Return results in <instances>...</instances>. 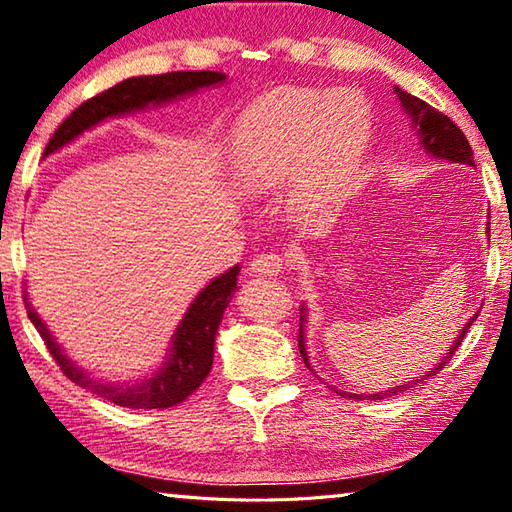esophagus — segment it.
I'll return each instance as SVG.
<instances>
[{
	"mask_svg": "<svg viewBox=\"0 0 512 512\" xmlns=\"http://www.w3.org/2000/svg\"><path fill=\"white\" fill-rule=\"evenodd\" d=\"M284 259L277 253H262L250 262V271L257 275H277L282 273Z\"/></svg>",
	"mask_w": 512,
	"mask_h": 512,
	"instance_id": "obj_1",
	"label": "esophagus"
}]
</instances>
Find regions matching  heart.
Wrapping results in <instances>:
<instances>
[{
    "label": "heart",
    "instance_id": "1",
    "mask_svg": "<svg viewBox=\"0 0 512 512\" xmlns=\"http://www.w3.org/2000/svg\"><path fill=\"white\" fill-rule=\"evenodd\" d=\"M370 137V112L357 94L325 97L309 90H282L241 117L232 162L241 180L277 185L314 169L311 185L332 192L352 176Z\"/></svg>",
    "mask_w": 512,
    "mask_h": 512
}]
</instances>
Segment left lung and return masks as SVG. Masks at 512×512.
<instances>
[{
	"mask_svg": "<svg viewBox=\"0 0 512 512\" xmlns=\"http://www.w3.org/2000/svg\"><path fill=\"white\" fill-rule=\"evenodd\" d=\"M395 94L397 99H400L402 108L406 112V117L411 119V128L415 131V135H418V140L422 144V149L427 151L429 155H433V158L438 160H447V162H458V164H470V167H474V153H472V146L470 142H467V137L463 135L461 128H458L452 119H449L447 115H443V112H438L436 108H431L427 101H422L418 97H413V94L400 90L395 85ZM302 316H300V332H298V348H300V357L302 361H305V366L314 372V368H311L309 363V357H307V348H305V332H302V325H305V307H300ZM476 316H479V311L467 320L465 327L461 329V334L456 336V341L452 348L447 350V354L443 359H440L438 366H433L427 375H422L420 379H411L406 381L404 386H395L393 391H381V393H372V395H359V393H345V391H336L339 395H345V397H354V400H384V397H393V395H400L404 391H409V388L413 384H420L422 379L427 377H433L436 372H440L445 368L447 361H452L454 352L458 345L463 343L467 329H470V325L476 320Z\"/></svg>",
	"mask_w": 512,
	"mask_h": 512,
	"instance_id": "obj_1",
	"label": "left lung"
}]
</instances>
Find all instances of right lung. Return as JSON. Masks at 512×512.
I'll use <instances>...</instances> for the list:
<instances>
[{
	"label": "right lung",
	"instance_id": "add662e5",
	"mask_svg": "<svg viewBox=\"0 0 512 512\" xmlns=\"http://www.w3.org/2000/svg\"><path fill=\"white\" fill-rule=\"evenodd\" d=\"M225 81V74L221 72H169L158 76H133L110 90L97 94V97L81 103L72 115H69L63 124L56 128L54 137L45 146V155L58 151L79 137L88 128L101 124L103 119L126 115V112L144 110L149 106H160V103L173 101L185 94H192L201 88H210V85H219ZM237 275L239 266H232L230 271L214 277L207 287L198 293L192 305H189L185 318L180 320L173 334L169 357L164 366L153 372L149 379L140 381V384L126 386V384H112V381H103L90 375L88 370L76 366L67 354L60 350L54 336L42 323L36 311L29 307L31 323L45 341L51 357L56 359L60 370L65 372L67 379H72L76 386L88 388V391L97 393L103 400H108L117 406H126V409H169L185 402L203 379L210 375L212 361H214V339L216 329H219L223 320V311L230 305L232 293L237 291Z\"/></svg>",
	"mask_w": 512,
	"mask_h": 512
}]
</instances>
